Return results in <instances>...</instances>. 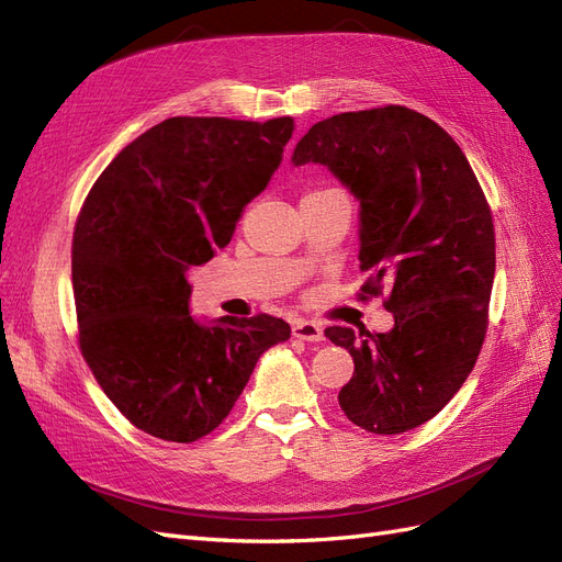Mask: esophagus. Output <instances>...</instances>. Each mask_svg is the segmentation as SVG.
I'll use <instances>...</instances> for the list:
<instances>
[{
  "label": "esophagus",
  "mask_w": 562,
  "mask_h": 562,
  "mask_svg": "<svg viewBox=\"0 0 562 562\" xmlns=\"http://www.w3.org/2000/svg\"><path fill=\"white\" fill-rule=\"evenodd\" d=\"M293 337L304 339V342H323V330L312 321H295L293 323Z\"/></svg>",
  "instance_id": "obj_1"
}]
</instances>
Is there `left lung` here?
<instances>
[{
    "label": "left lung",
    "mask_w": 562,
    "mask_h": 562,
    "mask_svg": "<svg viewBox=\"0 0 562 562\" xmlns=\"http://www.w3.org/2000/svg\"><path fill=\"white\" fill-rule=\"evenodd\" d=\"M321 164L359 201L363 293L394 314L389 333L330 326L353 359L345 415L403 434L438 415L479 359L495 281V227L464 151L429 116L401 105L314 124L291 157Z\"/></svg>",
    "instance_id": "left-lung-1"
}]
</instances>
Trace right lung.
I'll list each match as a JSON object with an SVG mask.
<instances>
[{
  "instance_id": "obj_1",
  "label": "right lung",
  "mask_w": 562,
  "mask_h": 562,
  "mask_svg": "<svg viewBox=\"0 0 562 562\" xmlns=\"http://www.w3.org/2000/svg\"><path fill=\"white\" fill-rule=\"evenodd\" d=\"M293 119L173 116L128 143L83 201L72 239L79 347L133 427L192 443L220 427L283 318L190 312L187 271L225 248L283 159Z\"/></svg>"
}]
</instances>
